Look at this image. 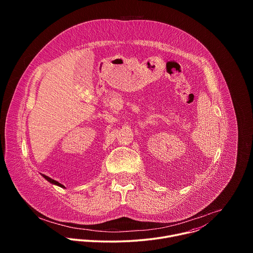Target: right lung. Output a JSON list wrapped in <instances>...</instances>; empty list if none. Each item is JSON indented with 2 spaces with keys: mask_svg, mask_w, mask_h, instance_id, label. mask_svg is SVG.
Masks as SVG:
<instances>
[{
  "mask_svg": "<svg viewBox=\"0 0 253 253\" xmlns=\"http://www.w3.org/2000/svg\"><path fill=\"white\" fill-rule=\"evenodd\" d=\"M42 176L47 180V181H49L50 183L55 184V185H57V186H60V187H62V188H65L64 185H62L61 183H59L58 181H56V180H54V179H52V178H50V177H48V176H46V175H44V174H42Z\"/></svg>",
  "mask_w": 253,
  "mask_h": 253,
  "instance_id": "add662e5",
  "label": "right lung"
}]
</instances>
